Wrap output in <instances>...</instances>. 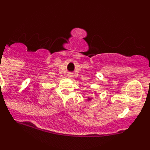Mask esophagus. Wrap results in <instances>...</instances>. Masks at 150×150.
<instances>
[{
	"instance_id": "esophagus-1",
	"label": "esophagus",
	"mask_w": 150,
	"mask_h": 150,
	"mask_svg": "<svg viewBox=\"0 0 150 150\" xmlns=\"http://www.w3.org/2000/svg\"><path fill=\"white\" fill-rule=\"evenodd\" d=\"M68 77H69V78H71V77H72V75H70V74H69V75H68Z\"/></svg>"
}]
</instances>
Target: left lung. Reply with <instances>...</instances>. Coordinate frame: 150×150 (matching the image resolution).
Masks as SVG:
<instances>
[{
  "label": "left lung",
  "mask_w": 150,
  "mask_h": 150,
  "mask_svg": "<svg viewBox=\"0 0 150 150\" xmlns=\"http://www.w3.org/2000/svg\"><path fill=\"white\" fill-rule=\"evenodd\" d=\"M92 99V98L91 97H87V101H91Z\"/></svg>",
  "instance_id": "1"
}]
</instances>
